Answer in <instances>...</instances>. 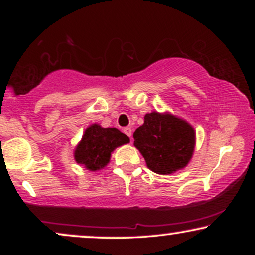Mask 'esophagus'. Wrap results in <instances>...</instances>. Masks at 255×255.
<instances>
[{
    "mask_svg": "<svg viewBox=\"0 0 255 255\" xmlns=\"http://www.w3.org/2000/svg\"><path fill=\"white\" fill-rule=\"evenodd\" d=\"M124 131H125V134L126 135H128L131 139V134H133V130H131V128L130 127H126V128H124Z\"/></svg>",
    "mask_w": 255,
    "mask_h": 255,
    "instance_id": "esophagus-1",
    "label": "esophagus"
}]
</instances>
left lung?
I'll return each mask as SVG.
<instances>
[{
    "instance_id": "1",
    "label": "left lung",
    "mask_w": 255,
    "mask_h": 255,
    "mask_svg": "<svg viewBox=\"0 0 255 255\" xmlns=\"http://www.w3.org/2000/svg\"><path fill=\"white\" fill-rule=\"evenodd\" d=\"M144 120L133 136L134 146L145 158L147 168L159 175H171L186 168L195 147L192 125L169 111H152Z\"/></svg>"
}]
</instances>
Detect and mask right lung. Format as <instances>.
Returning a JSON list of instances; mask_svg holds the SVG:
<instances>
[{
  "label": "right lung",
  "instance_id": "right-lung-1",
  "mask_svg": "<svg viewBox=\"0 0 255 255\" xmlns=\"http://www.w3.org/2000/svg\"><path fill=\"white\" fill-rule=\"evenodd\" d=\"M129 142V137L114 127L103 128L92 124L84 131V135L75 146L74 159L90 171H98L109 164L111 153L115 148Z\"/></svg>",
  "mask_w": 255,
  "mask_h": 255
}]
</instances>
